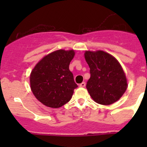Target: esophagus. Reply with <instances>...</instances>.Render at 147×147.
I'll return each mask as SVG.
<instances>
[{
  "label": "esophagus",
  "mask_w": 147,
  "mask_h": 147,
  "mask_svg": "<svg viewBox=\"0 0 147 147\" xmlns=\"http://www.w3.org/2000/svg\"><path fill=\"white\" fill-rule=\"evenodd\" d=\"M85 85H86V83L84 82L81 83V84H80V87H85Z\"/></svg>",
  "instance_id": "1"
}]
</instances>
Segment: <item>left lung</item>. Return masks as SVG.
<instances>
[{
    "mask_svg": "<svg viewBox=\"0 0 147 147\" xmlns=\"http://www.w3.org/2000/svg\"><path fill=\"white\" fill-rule=\"evenodd\" d=\"M90 78L86 88L94 101L109 105L119 100L127 88L125 74L115 57L102 50L86 51Z\"/></svg>",
    "mask_w": 147,
    "mask_h": 147,
    "instance_id": "1",
    "label": "left lung"
}]
</instances>
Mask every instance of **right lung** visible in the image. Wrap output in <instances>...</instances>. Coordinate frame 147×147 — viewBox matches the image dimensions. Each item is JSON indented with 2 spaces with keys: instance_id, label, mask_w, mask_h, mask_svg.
Returning <instances> with one entry per match:
<instances>
[{
  "instance_id": "right-lung-1",
  "label": "right lung",
  "mask_w": 147,
  "mask_h": 147,
  "mask_svg": "<svg viewBox=\"0 0 147 147\" xmlns=\"http://www.w3.org/2000/svg\"><path fill=\"white\" fill-rule=\"evenodd\" d=\"M74 56L73 50H56L45 56L31 72V90L45 106L59 108L72 98L78 87L69 69Z\"/></svg>"
}]
</instances>
